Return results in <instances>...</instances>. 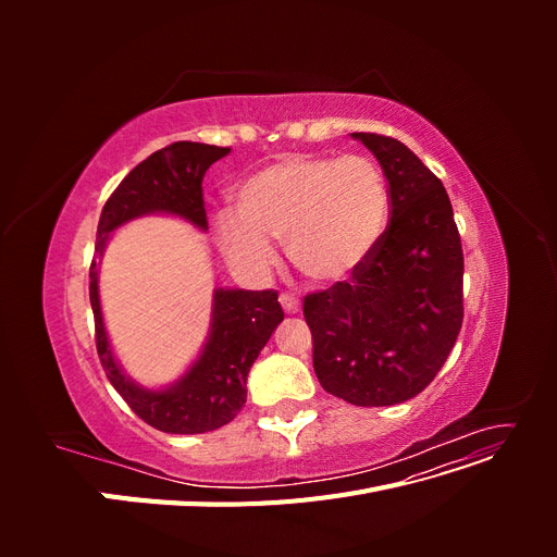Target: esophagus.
Returning a JSON list of instances; mask_svg holds the SVG:
<instances>
[{
  "mask_svg": "<svg viewBox=\"0 0 557 557\" xmlns=\"http://www.w3.org/2000/svg\"><path fill=\"white\" fill-rule=\"evenodd\" d=\"M278 301H281V307H283V311L285 313H299L301 311V305H299V301L293 297V295H288V293H283L281 297H278Z\"/></svg>",
  "mask_w": 557,
  "mask_h": 557,
  "instance_id": "esophagus-1",
  "label": "esophagus"
}]
</instances>
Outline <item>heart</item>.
I'll return each mask as SVG.
<instances>
[{
    "instance_id": "b5f03b06",
    "label": "heart",
    "mask_w": 557,
    "mask_h": 557,
    "mask_svg": "<svg viewBox=\"0 0 557 557\" xmlns=\"http://www.w3.org/2000/svg\"><path fill=\"white\" fill-rule=\"evenodd\" d=\"M230 211L213 218L225 260L248 276L274 260L269 242L313 283H339L379 246L391 193L381 166L364 156H288L242 181Z\"/></svg>"
}]
</instances>
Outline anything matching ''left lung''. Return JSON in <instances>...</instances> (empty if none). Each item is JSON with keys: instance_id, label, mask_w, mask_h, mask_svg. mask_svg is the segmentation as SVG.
<instances>
[{"instance_id": "8db88e82", "label": "left lung", "mask_w": 557, "mask_h": 557, "mask_svg": "<svg viewBox=\"0 0 557 557\" xmlns=\"http://www.w3.org/2000/svg\"><path fill=\"white\" fill-rule=\"evenodd\" d=\"M391 185V225L350 281L305 297L320 385L356 407L423 393L462 327V244L442 181L401 141L352 132Z\"/></svg>"}]
</instances>
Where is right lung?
<instances>
[{"mask_svg":"<svg viewBox=\"0 0 557 557\" xmlns=\"http://www.w3.org/2000/svg\"><path fill=\"white\" fill-rule=\"evenodd\" d=\"M230 148L176 141L156 150L121 181L99 215L95 260L90 267V305L95 313L97 352L121 397L150 428L166 434H201L227 425L246 401L252 362L283 320L278 293L215 288L211 325L197 360L185 374L162 387L129 379L115 360L99 301V262L111 234L141 215H176L207 232L201 181Z\"/></svg>","mask_w":557,"mask_h":557,"instance_id":"1","label":"right lung"}]
</instances>
